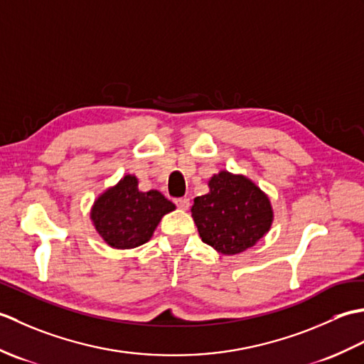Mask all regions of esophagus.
<instances>
[{
  "mask_svg": "<svg viewBox=\"0 0 364 364\" xmlns=\"http://www.w3.org/2000/svg\"><path fill=\"white\" fill-rule=\"evenodd\" d=\"M175 205H176L178 208H180V210L186 211V210H189V205H191V202H189V198L183 197V198H176V200H175Z\"/></svg>",
  "mask_w": 364,
  "mask_h": 364,
  "instance_id": "34e87169",
  "label": "esophagus"
}]
</instances>
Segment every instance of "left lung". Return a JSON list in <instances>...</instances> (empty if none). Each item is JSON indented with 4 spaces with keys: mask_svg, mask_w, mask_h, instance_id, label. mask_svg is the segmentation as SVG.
I'll return each mask as SVG.
<instances>
[{
    "mask_svg": "<svg viewBox=\"0 0 364 364\" xmlns=\"http://www.w3.org/2000/svg\"><path fill=\"white\" fill-rule=\"evenodd\" d=\"M210 192L191 208L202 241L222 255H237L267 235L274 210L250 178L220 170L208 181Z\"/></svg>",
    "mask_w": 364,
    "mask_h": 364,
    "instance_id": "8db88e82",
    "label": "left lung"
}]
</instances>
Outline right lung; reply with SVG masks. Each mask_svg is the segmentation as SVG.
I'll return each instance as SVG.
<instances>
[{"label":"right lung","mask_w":364,"mask_h":364,"mask_svg":"<svg viewBox=\"0 0 364 364\" xmlns=\"http://www.w3.org/2000/svg\"><path fill=\"white\" fill-rule=\"evenodd\" d=\"M134 175L100 194L92 205L90 220L103 241L117 250H128L149 242L161 219L175 205L159 191H139Z\"/></svg>","instance_id":"1"}]
</instances>
